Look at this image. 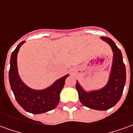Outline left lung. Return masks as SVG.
Here are the masks:
<instances>
[{
	"mask_svg": "<svg viewBox=\"0 0 133 133\" xmlns=\"http://www.w3.org/2000/svg\"><path fill=\"white\" fill-rule=\"evenodd\" d=\"M101 39L110 45L113 52L111 72L108 84L102 89L86 92L77 81L75 88L80 101L84 106L93 110H106L115 105L120 100L125 85L126 70L121 51L113 41L108 37H101Z\"/></svg>",
	"mask_w": 133,
	"mask_h": 133,
	"instance_id": "obj_1",
	"label": "left lung"
}]
</instances>
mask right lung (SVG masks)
<instances>
[{"label": "right lung", "mask_w": 133, "mask_h": 133, "mask_svg": "<svg viewBox=\"0 0 133 133\" xmlns=\"http://www.w3.org/2000/svg\"><path fill=\"white\" fill-rule=\"evenodd\" d=\"M25 41L18 45L11 54L9 70V81L11 89L17 102L25 111L33 114H41L52 110L58 105L60 93L68 75L58 79L46 89L37 90L31 89L20 78L17 67V55Z\"/></svg>", "instance_id": "obj_1"}]
</instances>
